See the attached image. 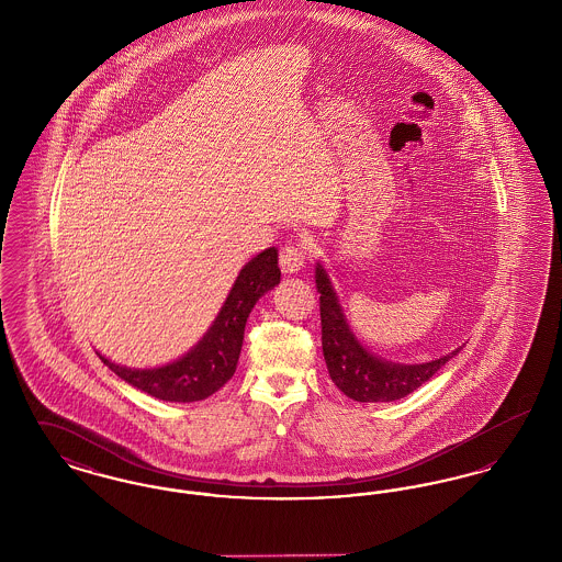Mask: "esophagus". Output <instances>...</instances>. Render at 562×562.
<instances>
[{"label": "esophagus", "mask_w": 562, "mask_h": 562, "mask_svg": "<svg viewBox=\"0 0 562 562\" xmlns=\"http://www.w3.org/2000/svg\"><path fill=\"white\" fill-rule=\"evenodd\" d=\"M303 266H305V250L303 248H299V246H284L280 250V268H282L286 276L301 271Z\"/></svg>", "instance_id": "1"}]
</instances>
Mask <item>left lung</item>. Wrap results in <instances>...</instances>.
I'll return each mask as SVG.
<instances>
[{
  "instance_id": "1",
  "label": "left lung",
  "mask_w": 562,
  "mask_h": 562,
  "mask_svg": "<svg viewBox=\"0 0 562 562\" xmlns=\"http://www.w3.org/2000/svg\"><path fill=\"white\" fill-rule=\"evenodd\" d=\"M321 293L322 353L335 385L358 402H394L413 394L438 373L463 346L415 364L392 362L373 353L351 330L339 294L322 261L314 269Z\"/></svg>"
}]
</instances>
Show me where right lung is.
Segmentation results:
<instances>
[{
	"mask_svg": "<svg viewBox=\"0 0 562 562\" xmlns=\"http://www.w3.org/2000/svg\"><path fill=\"white\" fill-rule=\"evenodd\" d=\"M278 284V248L269 246L240 269L209 330L177 360L154 369H133L97 353L120 379L158 401H204L236 373L246 321L257 301Z\"/></svg>",
	"mask_w": 562,
	"mask_h": 562,
	"instance_id": "obj_1",
	"label": "right lung"
}]
</instances>
